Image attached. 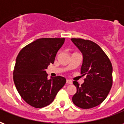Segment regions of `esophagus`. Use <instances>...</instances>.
Segmentation results:
<instances>
[{
	"label": "esophagus",
	"instance_id": "esophagus-1",
	"mask_svg": "<svg viewBox=\"0 0 124 124\" xmlns=\"http://www.w3.org/2000/svg\"><path fill=\"white\" fill-rule=\"evenodd\" d=\"M66 83H67L68 84H72V81L70 80H66Z\"/></svg>",
	"mask_w": 124,
	"mask_h": 124
}]
</instances>
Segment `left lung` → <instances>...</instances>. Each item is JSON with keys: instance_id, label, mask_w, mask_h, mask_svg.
I'll return each mask as SVG.
<instances>
[{"instance_id": "8db88e82", "label": "left lung", "mask_w": 124, "mask_h": 124, "mask_svg": "<svg viewBox=\"0 0 124 124\" xmlns=\"http://www.w3.org/2000/svg\"><path fill=\"white\" fill-rule=\"evenodd\" d=\"M83 55L81 74L86 75L84 82L74 81L77 89L72 101L76 106L89 109L102 103L112 86V65L103 50L91 40L72 38Z\"/></svg>"}]
</instances>
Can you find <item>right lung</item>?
Masks as SVG:
<instances>
[{
    "label": "right lung",
    "mask_w": 124,
    "mask_h": 124,
    "mask_svg": "<svg viewBox=\"0 0 124 124\" xmlns=\"http://www.w3.org/2000/svg\"><path fill=\"white\" fill-rule=\"evenodd\" d=\"M64 40V38H39L18 55L13 80L22 98L31 106L40 108L50 104L66 84V78L60 76L48 80L45 70L54 62Z\"/></svg>",
    "instance_id": "obj_1"
}]
</instances>
